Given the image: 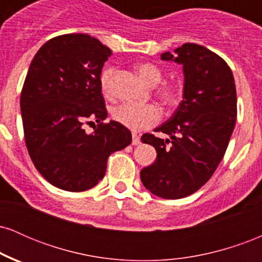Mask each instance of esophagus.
<instances>
[{
    "label": "esophagus",
    "instance_id": "34e87169",
    "mask_svg": "<svg viewBox=\"0 0 262 262\" xmlns=\"http://www.w3.org/2000/svg\"><path fill=\"white\" fill-rule=\"evenodd\" d=\"M132 137H133L132 144H133V145H139V144H140V137H139V135H138L137 133H133V134H132Z\"/></svg>",
    "mask_w": 262,
    "mask_h": 262
}]
</instances>
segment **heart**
<instances>
[{
	"label": "heart",
	"mask_w": 262,
	"mask_h": 262,
	"mask_svg": "<svg viewBox=\"0 0 262 262\" xmlns=\"http://www.w3.org/2000/svg\"><path fill=\"white\" fill-rule=\"evenodd\" d=\"M137 73L139 77L148 86L154 87L161 82L162 71L158 66L150 62H143L137 66ZM114 75V69L112 66L103 69L100 76V83L102 92L104 95L112 96V80ZM158 97L166 106H175L181 98L182 89L180 83L167 82L158 89ZM112 117L119 124L124 125L133 130H141L154 125L159 122L161 112L155 104H135V103H123L116 107L112 112Z\"/></svg>",
	"instance_id": "heart-1"
}]
</instances>
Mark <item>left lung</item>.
Here are the masks:
<instances>
[{
	"mask_svg": "<svg viewBox=\"0 0 262 262\" xmlns=\"http://www.w3.org/2000/svg\"><path fill=\"white\" fill-rule=\"evenodd\" d=\"M162 60L182 64L183 100L175 113L155 129L161 139L144 134L143 143L156 150V160L140 171L146 189L177 200L198 191L214 173L225 154L236 121V90L230 68L202 45L185 43Z\"/></svg>",
	"mask_w": 262,
	"mask_h": 262,
	"instance_id": "8db88e82",
	"label": "left lung"
}]
</instances>
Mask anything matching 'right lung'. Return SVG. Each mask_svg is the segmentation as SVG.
<instances>
[{
  "mask_svg": "<svg viewBox=\"0 0 262 262\" xmlns=\"http://www.w3.org/2000/svg\"><path fill=\"white\" fill-rule=\"evenodd\" d=\"M112 50L87 34L48 40L33 58L22 93L23 130L33 164L55 187L92 188L103 179L108 156L132 143L124 125L107 118L100 76ZM96 119L87 135L85 122Z\"/></svg>",
  "mask_w": 262,
  "mask_h": 262,
  "instance_id": "right-lung-1",
  "label": "right lung"
}]
</instances>
